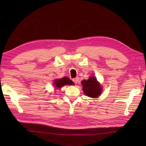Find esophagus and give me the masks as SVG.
<instances>
[{"label": "esophagus", "mask_w": 146, "mask_h": 146, "mask_svg": "<svg viewBox=\"0 0 146 146\" xmlns=\"http://www.w3.org/2000/svg\"><path fill=\"white\" fill-rule=\"evenodd\" d=\"M73 82L75 83V84H77L79 82V78H75L73 79Z\"/></svg>", "instance_id": "34e87169"}]
</instances>
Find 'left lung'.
I'll use <instances>...</instances> for the list:
<instances>
[{"mask_svg": "<svg viewBox=\"0 0 146 146\" xmlns=\"http://www.w3.org/2000/svg\"><path fill=\"white\" fill-rule=\"evenodd\" d=\"M82 84L85 95L91 98H97L101 95L102 86L95 76H90L87 80H83Z\"/></svg>", "mask_w": 146, "mask_h": 146, "instance_id": "1", "label": "left lung"}]
</instances>
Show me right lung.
I'll return each instance as SVG.
<instances>
[{"label": "right lung", "instance_id": "1", "mask_svg": "<svg viewBox=\"0 0 146 146\" xmlns=\"http://www.w3.org/2000/svg\"><path fill=\"white\" fill-rule=\"evenodd\" d=\"M53 85L55 86V88H61L63 87L64 85H74L73 82L70 80L68 77H63L62 78L54 80V82H53Z\"/></svg>", "mask_w": 146, "mask_h": 146}]
</instances>
